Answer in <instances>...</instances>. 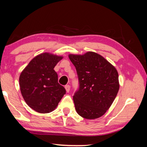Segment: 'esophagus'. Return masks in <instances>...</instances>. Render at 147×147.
I'll use <instances>...</instances> for the list:
<instances>
[{"mask_svg": "<svg viewBox=\"0 0 147 147\" xmlns=\"http://www.w3.org/2000/svg\"><path fill=\"white\" fill-rule=\"evenodd\" d=\"M65 90H66V92H69L70 88H71V86H70L69 85H66V86H65Z\"/></svg>", "mask_w": 147, "mask_h": 147, "instance_id": "1", "label": "esophagus"}]
</instances>
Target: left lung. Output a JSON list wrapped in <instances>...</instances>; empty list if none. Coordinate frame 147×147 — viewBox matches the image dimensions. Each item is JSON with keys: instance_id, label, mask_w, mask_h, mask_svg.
<instances>
[{"instance_id": "1", "label": "left lung", "mask_w": 147, "mask_h": 147, "mask_svg": "<svg viewBox=\"0 0 147 147\" xmlns=\"http://www.w3.org/2000/svg\"><path fill=\"white\" fill-rule=\"evenodd\" d=\"M69 57L75 67L80 84L73 96L76 112L86 119L101 117L110 108L119 90L117 70L94 52L69 54Z\"/></svg>"}]
</instances>
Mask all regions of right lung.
I'll list each match as a JSON object with an SVG mask.
<instances>
[{
  "label": "right lung",
  "instance_id": "obj_1",
  "mask_svg": "<svg viewBox=\"0 0 147 147\" xmlns=\"http://www.w3.org/2000/svg\"><path fill=\"white\" fill-rule=\"evenodd\" d=\"M63 56L45 52L34 57L20 74L22 95L32 109L40 113L54 111L66 93L58 83L54 67Z\"/></svg>",
  "mask_w": 147,
  "mask_h": 147
}]
</instances>
